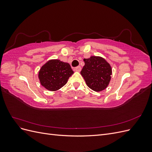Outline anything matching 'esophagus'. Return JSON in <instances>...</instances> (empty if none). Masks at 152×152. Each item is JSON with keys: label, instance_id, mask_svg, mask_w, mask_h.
Listing matches in <instances>:
<instances>
[{"label": "esophagus", "instance_id": "1", "mask_svg": "<svg viewBox=\"0 0 152 152\" xmlns=\"http://www.w3.org/2000/svg\"><path fill=\"white\" fill-rule=\"evenodd\" d=\"M74 70L76 71V72H80V70H81V67H80V66H77L76 68H74Z\"/></svg>", "mask_w": 152, "mask_h": 152}]
</instances>
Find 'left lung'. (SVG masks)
Here are the masks:
<instances>
[{
  "mask_svg": "<svg viewBox=\"0 0 152 152\" xmlns=\"http://www.w3.org/2000/svg\"><path fill=\"white\" fill-rule=\"evenodd\" d=\"M85 65L80 72L87 86L96 92L107 88L111 79L112 68L102 57L91 56L84 59Z\"/></svg>",
  "mask_w": 152,
  "mask_h": 152,
  "instance_id": "8db88e82",
  "label": "left lung"
}]
</instances>
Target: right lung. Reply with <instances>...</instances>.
Returning <instances> with one entry per match:
<instances>
[{
  "label": "right lung",
  "mask_w": 152,
  "mask_h": 152,
  "mask_svg": "<svg viewBox=\"0 0 152 152\" xmlns=\"http://www.w3.org/2000/svg\"><path fill=\"white\" fill-rule=\"evenodd\" d=\"M73 71L68 63L51 59L41 67L39 72L40 84L45 89L54 91L65 86Z\"/></svg>",
  "instance_id": "obj_1"
}]
</instances>
